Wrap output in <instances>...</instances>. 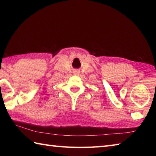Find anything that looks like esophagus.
<instances>
[{"label":"esophagus","mask_w":156,"mask_h":156,"mask_svg":"<svg viewBox=\"0 0 156 156\" xmlns=\"http://www.w3.org/2000/svg\"><path fill=\"white\" fill-rule=\"evenodd\" d=\"M79 73H80V72H79L78 71H74V74H75V75H78Z\"/></svg>","instance_id":"obj_1"}]
</instances>
